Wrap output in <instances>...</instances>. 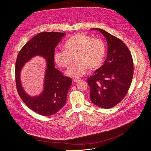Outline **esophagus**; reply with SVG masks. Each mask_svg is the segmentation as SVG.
<instances>
[{"mask_svg": "<svg viewBox=\"0 0 151 151\" xmlns=\"http://www.w3.org/2000/svg\"><path fill=\"white\" fill-rule=\"evenodd\" d=\"M79 81H81V79H75L74 80H73V81L75 82H78Z\"/></svg>", "mask_w": 151, "mask_h": 151, "instance_id": "esophagus-1", "label": "esophagus"}]
</instances>
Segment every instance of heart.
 Listing matches in <instances>:
<instances>
[{
    "mask_svg": "<svg viewBox=\"0 0 151 151\" xmlns=\"http://www.w3.org/2000/svg\"><path fill=\"white\" fill-rule=\"evenodd\" d=\"M64 48L58 50L54 59L58 65L68 68L76 57V61L66 72L70 77L78 78L87 72L88 68L96 69L100 67L106 54V45L100 38H93L82 33H76L68 39Z\"/></svg>",
    "mask_w": 151,
    "mask_h": 151,
    "instance_id": "1",
    "label": "heart"
}]
</instances>
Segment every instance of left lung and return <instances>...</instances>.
Listing matches in <instances>:
<instances>
[{"instance_id": "left-lung-1", "label": "left lung", "mask_w": 151, "mask_h": 151, "mask_svg": "<svg viewBox=\"0 0 151 151\" xmlns=\"http://www.w3.org/2000/svg\"><path fill=\"white\" fill-rule=\"evenodd\" d=\"M91 30L99 31L106 37L108 50L104 64L87 79L90 99L101 108L110 109L125 97L130 88L134 72L133 58L121 39L101 29Z\"/></svg>"}]
</instances>
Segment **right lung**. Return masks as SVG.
I'll return each mask as SVG.
<instances>
[{
	"label": "right lung",
	"instance_id": "obj_1",
	"mask_svg": "<svg viewBox=\"0 0 151 151\" xmlns=\"http://www.w3.org/2000/svg\"><path fill=\"white\" fill-rule=\"evenodd\" d=\"M64 33L42 32L31 39L19 51L15 63V82L18 93L23 102L35 112L44 116L56 114L65 105L68 93L72 85L71 78L63 76L55 68V48ZM36 55L45 58L47 61L44 90L39 96L31 97L24 90L20 83V72L24 63Z\"/></svg>",
	"mask_w": 151,
	"mask_h": 151
}]
</instances>
